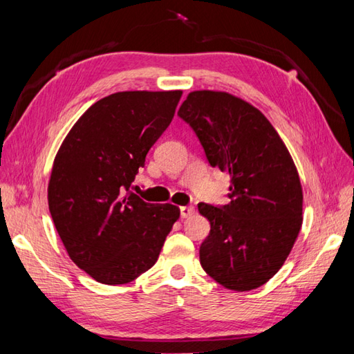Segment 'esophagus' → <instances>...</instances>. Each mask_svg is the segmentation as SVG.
I'll list each match as a JSON object with an SVG mask.
<instances>
[{
    "mask_svg": "<svg viewBox=\"0 0 354 354\" xmlns=\"http://www.w3.org/2000/svg\"><path fill=\"white\" fill-rule=\"evenodd\" d=\"M179 212H181V217H183V219H185V217H190V216L194 213V208L190 207V205H187V207H181V208H179Z\"/></svg>",
    "mask_w": 354,
    "mask_h": 354,
    "instance_id": "34e87169",
    "label": "esophagus"
}]
</instances>
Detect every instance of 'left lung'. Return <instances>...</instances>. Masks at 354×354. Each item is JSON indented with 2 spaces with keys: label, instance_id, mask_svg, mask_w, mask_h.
I'll return each mask as SVG.
<instances>
[{
  "label": "left lung",
  "instance_id": "left-lung-1",
  "mask_svg": "<svg viewBox=\"0 0 354 354\" xmlns=\"http://www.w3.org/2000/svg\"><path fill=\"white\" fill-rule=\"evenodd\" d=\"M178 115L209 165L231 178L227 205H198L212 225L201 265L223 288L257 289L283 266L301 230L303 189L289 150L257 108L228 93L193 91Z\"/></svg>",
  "mask_w": 354,
  "mask_h": 354
}]
</instances>
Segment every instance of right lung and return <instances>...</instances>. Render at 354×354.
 Instances as JSON below:
<instances>
[{"label": "right lung", "mask_w": 354, "mask_h": 354, "mask_svg": "<svg viewBox=\"0 0 354 354\" xmlns=\"http://www.w3.org/2000/svg\"><path fill=\"white\" fill-rule=\"evenodd\" d=\"M183 91H123L85 111L59 147L48 208L76 265L95 281L126 284L152 268L179 219L129 189L167 129Z\"/></svg>", "instance_id": "right-lung-1"}]
</instances>
